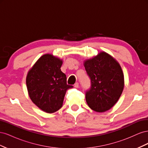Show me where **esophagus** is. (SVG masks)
Segmentation results:
<instances>
[{
	"label": "esophagus",
	"instance_id": "34e87169",
	"mask_svg": "<svg viewBox=\"0 0 148 148\" xmlns=\"http://www.w3.org/2000/svg\"><path fill=\"white\" fill-rule=\"evenodd\" d=\"M74 87L75 88H78L79 87V83L78 82L76 83L75 84H74Z\"/></svg>",
	"mask_w": 148,
	"mask_h": 148
}]
</instances>
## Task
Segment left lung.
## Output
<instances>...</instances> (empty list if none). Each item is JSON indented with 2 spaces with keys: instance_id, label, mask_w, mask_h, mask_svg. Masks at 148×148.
Returning a JSON list of instances; mask_svg holds the SVG:
<instances>
[{
  "instance_id": "left-lung-1",
  "label": "left lung",
  "mask_w": 148,
  "mask_h": 148,
  "mask_svg": "<svg viewBox=\"0 0 148 148\" xmlns=\"http://www.w3.org/2000/svg\"><path fill=\"white\" fill-rule=\"evenodd\" d=\"M91 88L86 92L88 106L97 112L111 109L124 88V76L119 62L105 52L84 62Z\"/></svg>"
}]
</instances>
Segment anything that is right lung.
Listing matches in <instances>:
<instances>
[{"label":"right lung","mask_w":148,"mask_h":148,"mask_svg":"<svg viewBox=\"0 0 148 148\" xmlns=\"http://www.w3.org/2000/svg\"><path fill=\"white\" fill-rule=\"evenodd\" d=\"M62 60L51 54H44L28 73L26 83L30 99L40 109L53 113L63 104L67 89L66 77L60 70Z\"/></svg>","instance_id":"1"}]
</instances>
